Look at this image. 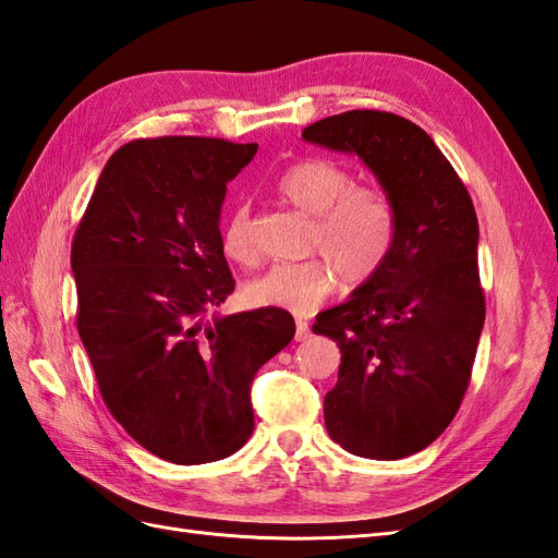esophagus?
Segmentation results:
<instances>
[{
  "label": "esophagus",
  "mask_w": 558,
  "mask_h": 558,
  "mask_svg": "<svg viewBox=\"0 0 558 558\" xmlns=\"http://www.w3.org/2000/svg\"><path fill=\"white\" fill-rule=\"evenodd\" d=\"M310 336H312L310 324L302 322V318H298V333H294V340L302 342V340H306V338H310Z\"/></svg>",
  "instance_id": "esophagus-1"
}]
</instances>
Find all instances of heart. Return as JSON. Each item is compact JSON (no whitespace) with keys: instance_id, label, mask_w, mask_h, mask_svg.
<instances>
[{"instance_id":"heart-1","label":"heart","mask_w":558,"mask_h":558,"mask_svg":"<svg viewBox=\"0 0 558 558\" xmlns=\"http://www.w3.org/2000/svg\"><path fill=\"white\" fill-rule=\"evenodd\" d=\"M276 189L288 204L316 218L310 246L322 256L278 264L254 278L246 286L254 306L310 314L333 290L336 272L348 286H362L384 268L398 230L396 206L384 189L357 184L348 168L328 158L292 162ZM220 244L234 264H254L258 254L246 206L225 222Z\"/></svg>"}]
</instances>
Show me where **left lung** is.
I'll return each instance as SVG.
<instances>
[{
  "label": "left lung",
  "instance_id": "1",
  "mask_svg": "<svg viewBox=\"0 0 558 558\" xmlns=\"http://www.w3.org/2000/svg\"><path fill=\"white\" fill-rule=\"evenodd\" d=\"M354 153L396 206L384 268L348 302L316 316L340 348L326 429L348 453L398 460L426 448L456 417L484 326L480 225L465 184L432 136L405 117L350 110L302 132Z\"/></svg>",
  "mask_w": 558,
  "mask_h": 558
}]
</instances>
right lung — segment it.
<instances>
[{
    "label": "right lung",
    "mask_w": 558,
    "mask_h": 558,
    "mask_svg": "<svg viewBox=\"0 0 558 558\" xmlns=\"http://www.w3.org/2000/svg\"><path fill=\"white\" fill-rule=\"evenodd\" d=\"M256 150L206 136L132 141L105 165L71 242L76 328L105 405L177 465L248 441L254 376L294 338V318L272 306L206 322L234 290L220 206Z\"/></svg>",
    "instance_id": "1"
}]
</instances>
